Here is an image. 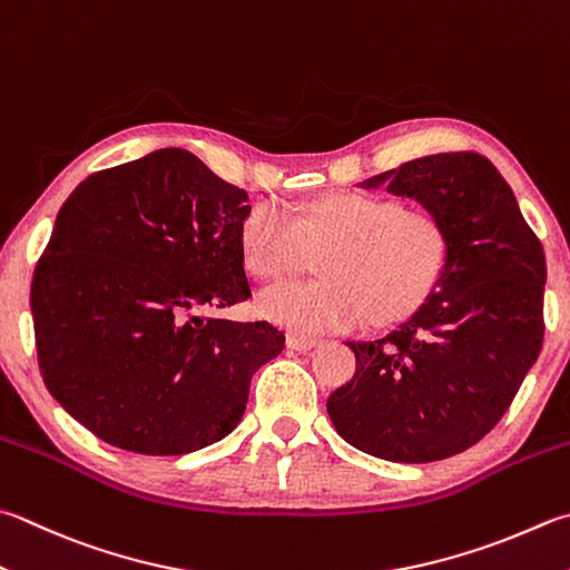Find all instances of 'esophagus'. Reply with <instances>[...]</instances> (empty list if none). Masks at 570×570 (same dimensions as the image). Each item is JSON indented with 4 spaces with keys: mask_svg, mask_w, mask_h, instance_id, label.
I'll list each match as a JSON object with an SVG mask.
<instances>
[{
    "mask_svg": "<svg viewBox=\"0 0 570 570\" xmlns=\"http://www.w3.org/2000/svg\"><path fill=\"white\" fill-rule=\"evenodd\" d=\"M320 345V340L315 337H303V335H287V347L295 350V352H307V350H315Z\"/></svg>",
    "mask_w": 570,
    "mask_h": 570,
    "instance_id": "obj_1",
    "label": "esophagus"
}]
</instances>
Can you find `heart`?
Listing matches in <instances>:
<instances>
[{
    "label": "heart",
    "mask_w": 570,
    "mask_h": 570,
    "mask_svg": "<svg viewBox=\"0 0 570 570\" xmlns=\"http://www.w3.org/2000/svg\"><path fill=\"white\" fill-rule=\"evenodd\" d=\"M240 250L257 277L299 271L322 253L317 281H285L257 297L261 313L299 335L392 325L412 315L446 273L452 238L434 213L406 210L380 193H332L293 216L255 206L240 225Z\"/></svg>",
    "instance_id": "b5f03b06"
}]
</instances>
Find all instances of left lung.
I'll list each match as a JSON object with an SVG mask.
<instances>
[{
	"mask_svg": "<svg viewBox=\"0 0 570 570\" xmlns=\"http://www.w3.org/2000/svg\"><path fill=\"white\" fill-rule=\"evenodd\" d=\"M416 198L452 238L446 273L390 335L347 342L354 377L327 400L340 436L424 464L484 439L543 345L546 255L507 180L476 151L414 158L367 180Z\"/></svg>",
	"mask_w": 570,
	"mask_h": 570,
	"instance_id": "1",
	"label": "left lung"
}]
</instances>
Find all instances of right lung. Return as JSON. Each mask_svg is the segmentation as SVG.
Segmentation results:
<instances>
[{"mask_svg":"<svg viewBox=\"0 0 570 570\" xmlns=\"http://www.w3.org/2000/svg\"><path fill=\"white\" fill-rule=\"evenodd\" d=\"M248 213V193L184 148L91 174L61 206L31 277L39 372L106 444L176 456L238 426L285 335L198 313L250 297Z\"/></svg>","mask_w":570,"mask_h":570,"instance_id":"right-lung-1","label":"right lung"}]
</instances>
